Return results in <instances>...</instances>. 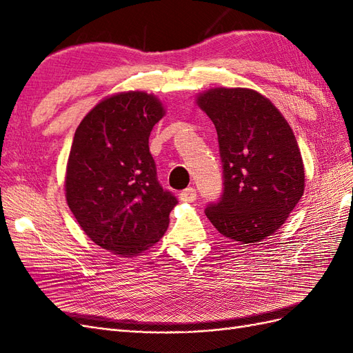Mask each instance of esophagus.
<instances>
[{
    "label": "esophagus",
    "mask_w": 353,
    "mask_h": 353,
    "mask_svg": "<svg viewBox=\"0 0 353 353\" xmlns=\"http://www.w3.org/2000/svg\"><path fill=\"white\" fill-rule=\"evenodd\" d=\"M179 199L183 200V201H187V203L194 201V200L197 199V191H196V188L188 187V188L183 190V191H181V193H179Z\"/></svg>",
    "instance_id": "1"
}]
</instances>
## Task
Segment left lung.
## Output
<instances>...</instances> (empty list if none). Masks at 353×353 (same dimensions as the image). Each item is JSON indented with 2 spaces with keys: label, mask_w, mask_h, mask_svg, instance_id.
<instances>
[{
  "label": "left lung",
  "mask_w": 353,
  "mask_h": 353,
  "mask_svg": "<svg viewBox=\"0 0 353 353\" xmlns=\"http://www.w3.org/2000/svg\"><path fill=\"white\" fill-rule=\"evenodd\" d=\"M197 104L216 128L223 178L206 216L222 236L258 243L283 225L303 196L296 137L279 109L253 90L213 88Z\"/></svg>",
  "instance_id": "obj_1"
}]
</instances>
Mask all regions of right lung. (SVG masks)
Wrapping results in <instances>:
<instances>
[{
    "label": "right lung",
    "instance_id": "1",
    "mask_svg": "<svg viewBox=\"0 0 353 353\" xmlns=\"http://www.w3.org/2000/svg\"><path fill=\"white\" fill-rule=\"evenodd\" d=\"M163 114L152 94L122 92L100 101L74 132L68 205L85 234L114 254H137L157 243L178 203L160 185L148 148Z\"/></svg>",
    "mask_w": 353,
    "mask_h": 353
}]
</instances>
